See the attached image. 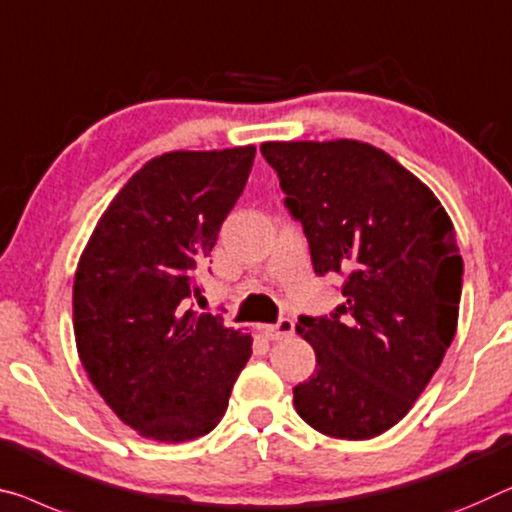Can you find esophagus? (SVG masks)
<instances>
[{
  "label": "esophagus",
  "instance_id": "1",
  "mask_svg": "<svg viewBox=\"0 0 512 512\" xmlns=\"http://www.w3.org/2000/svg\"><path fill=\"white\" fill-rule=\"evenodd\" d=\"M261 332L265 338H270V341H283V338H290L295 332V322L283 318L279 320L277 325H261Z\"/></svg>",
  "mask_w": 512,
  "mask_h": 512
}]
</instances>
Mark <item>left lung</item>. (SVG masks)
Masks as SVG:
<instances>
[{"instance_id": "8db88e82", "label": "left lung", "mask_w": 512, "mask_h": 512, "mask_svg": "<svg viewBox=\"0 0 512 512\" xmlns=\"http://www.w3.org/2000/svg\"><path fill=\"white\" fill-rule=\"evenodd\" d=\"M318 274H345L332 318L302 316L316 373L297 414L336 439H373L428 387L458 329L462 256L426 183L357 139L263 141Z\"/></svg>"}]
</instances>
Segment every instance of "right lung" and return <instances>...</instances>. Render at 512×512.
<instances>
[{
	"label": "right lung",
	"instance_id": "right-lung-1",
	"mask_svg": "<svg viewBox=\"0 0 512 512\" xmlns=\"http://www.w3.org/2000/svg\"><path fill=\"white\" fill-rule=\"evenodd\" d=\"M256 146L148 160L102 212L73 283L77 355L137 435L192 442L222 421L251 338L187 309L199 265L247 185Z\"/></svg>",
	"mask_w": 512,
	"mask_h": 512
}]
</instances>
